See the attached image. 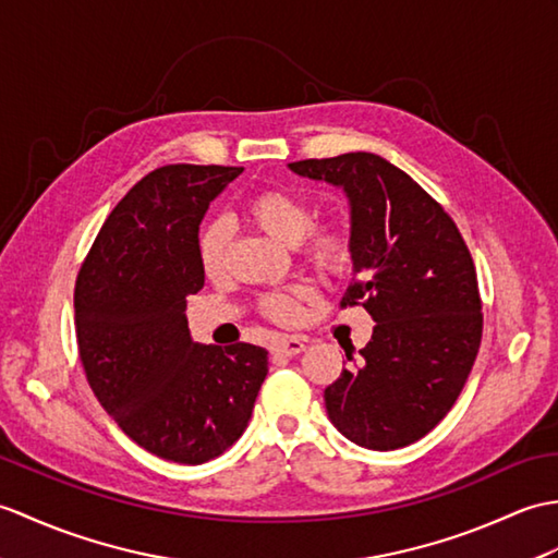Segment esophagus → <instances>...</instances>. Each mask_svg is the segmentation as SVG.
Instances as JSON below:
<instances>
[{"label": "esophagus", "mask_w": 558, "mask_h": 558, "mask_svg": "<svg viewBox=\"0 0 558 558\" xmlns=\"http://www.w3.org/2000/svg\"><path fill=\"white\" fill-rule=\"evenodd\" d=\"M304 349H306V340H302V338H282V340L276 342L274 352L282 354V356H296V354H302Z\"/></svg>", "instance_id": "esophagus-1"}]
</instances>
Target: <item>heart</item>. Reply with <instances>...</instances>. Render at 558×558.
Returning a JSON list of instances; mask_svg holds the SVG:
<instances>
[{
  "label": "heart",
  "mask_w": 558,
  "mask_h": 558,
  "mask_svg": "<svg viewBox=\"0 0 558 558\" xmlns=\"http://www.w3.org/2000/svg\"><path fill=\"white\" fill-rule=\"evenodd\" d=\"M242 214L252 226L284 244H300V252L308 264L335 274L347 266L352 256V235L342 220H318L314 223L311 204L288 187H264L252 192L242 202ZM230 247V226L226 218H211L197 235V256L206 276H218L226 266ZM311 288L304 282L292 288L264 292L258 296V311L276 323H294L302 316Z\"/></svg>",
  "instance_id": "b5f03b06"
}]
</instances>
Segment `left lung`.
<instances>
[{
	"label": "left lung",
	"mask_w": 558,
	"mask_h": 558,
	"mask_svg": "<svg viewBox=\"0 0 558 558\" xmlns=\"http://www.w3.org/2000/svg\"><path fill=\"white\" fill-rule=\"evenodd\" d=\"M326 180L352 206L354 282L342 306L375 320L371 342L326 387L332 425L378 451L425 437L459 399L483 338L473 256L451 216L378 154L349 151L290 163Z\"/></svg>",
	"instance_id": "obj_1"
}]
</instances>
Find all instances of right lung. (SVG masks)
Instances as JSON below:
<instances>
[{"label":"right lung","mask_w":558,"mask_h":558,"mask_svg":"<svg viewBox=\"0 0 558 558\" xmlns=\"http://www.w3.org/2000/svg\"><path fill=\"white\" fill-rule=\"evenodd\" d=\"M240 166H161L104 220L75 280L87 383L149 454L197 465L240 439L268 373L264 347L197 344L187 296L204 288L199 223Z\"/></svg>","instance_id":"obj_1"}]
</instances>
